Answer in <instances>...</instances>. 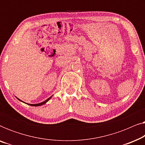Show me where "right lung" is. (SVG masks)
Segmentation results:
<instances>
[{
	"label": "right lung",
	"mask_w": 145,
	"mask_h": 145,
	"mask_svg": "<svg viewBox=\"0 0 145 145\" xmlns=\"http://www.w3.org/2000/svg\"><path fill=\"white\" fill-rule=\"evenodd\" d=\"M53 96H51V97H49V98H48V99H47L46 100H45L44 102H41V103H39V104H27L28 105H29V106H42V105H43V104H46V103L48 102V101L50 100L51 99V97H52ZM16 98L18 99V100H20V101H21V102H24L23 101H22L21 100H20L19 98H18L17 97H16ZM24 103H25V102H24ZM25 104H26V103H25Z\"/></svg>",
	"instance_id": "obj_1"
}]
</instances>
